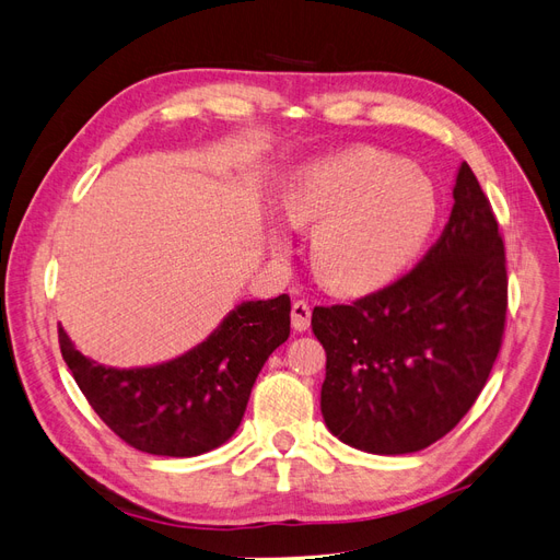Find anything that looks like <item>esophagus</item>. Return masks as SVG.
I'll list each match as a JSON object with an SVG mask.
<instances>
[{"mask_svg":"<svg viewBox=\"0 0 560 560\" xmlns=\"http://www.w3.org/2000/svg\"><path fill=\"white\" fill-rule=\"evenodd\" d=\"M311 315H313V308L308 301H294L292 306V327L294 331H306L311 327Z\"/></svg>","mask_w":560,"mask_h":560,"instance_id":"34e87169","label":"esophagus"}]
</instances>
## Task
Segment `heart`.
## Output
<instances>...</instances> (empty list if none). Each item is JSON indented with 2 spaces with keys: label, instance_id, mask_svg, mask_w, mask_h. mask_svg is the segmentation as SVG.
Segmentation results:
<instances>
[{
  "label": "heart",
  "instance_id": "b5f03b06",
  "mask_svg": "<svg viewBox=\"0 0 560 560\" xmlns=\"http://www.w3.org/2000/svg\"><path fill=\"white\" fill-rule=\"evenodd\" d=\"M294 226H315L311 259L329 290L360 294L393 280L439 219L434 184L376 149H350L299 171L284 191Z\"/></svg>",
  "mask_w": 560,
  "mask_h": 560
}]
</instances>
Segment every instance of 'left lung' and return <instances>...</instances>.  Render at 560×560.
I'll use <instances>...</instances> for the list:
<instances>
[{
	"label": "left lung",
	"instance_id": "1",
	"mask_svg": "<svg viewBox=\"0 0 560 560\" xmlns=\"http://www.w3.org/2000/svg\"><path fill=\"white\" fill-rule=\"evenodd\" d=\"M439 241L409 273L350 306H317L327 352L319 409L343 444L401 455L448 434L477 401L502 346L506 259L479 179L460 165Z\"/></svg>",
	"mask_w": 560,
	"mask_h": 560
}]
</instances>
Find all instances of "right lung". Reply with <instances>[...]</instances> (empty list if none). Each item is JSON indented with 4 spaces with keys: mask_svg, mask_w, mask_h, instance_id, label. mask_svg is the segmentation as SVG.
<instances>
[{
    "mask_svg": "<svg viewBox=\"0 0 560 560\" xmlns=\"http://www.w3.org/2000/svg\"><path fill=\"white\" fill-rule=\"evenodd\" d=\"M287 294L247 301L191 352L149 369L100 366L58 329L62 360L105 425L151 455L191 457L238 430L252 385L268 354L290 336Z\"/></svg>",
    "mask_w": 560,
    "mask_h": 560,
    "instance_id": "obj_1",
    "label": "right lung"
}]
</instances>
